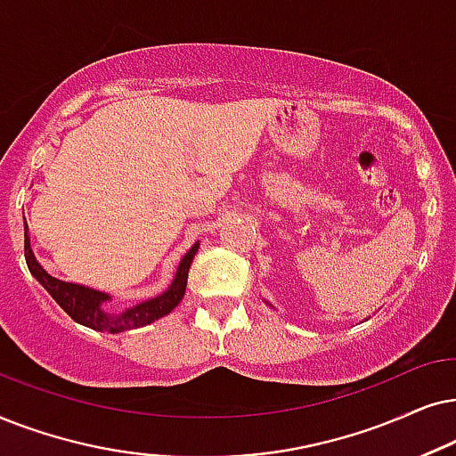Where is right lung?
I'll list each match as a JSON object with an SVG mask.
<instances>
[{
	"label": "right lung",
	"instance_id": "right-lung-1",
	"mask_svg": "<svg viewBox=\"0 0 456 456\" xmlns=\"http://www.w3.org/2000/svg\"><path fill=\"white\" fill-rule=\"evenodd\" d=\"M198 248L200 244H193L190 248V252L181 258L173 283L168 285L167 291H162V294L156 296V298L142 302V305L126 308V311H123L120 314H110L104 311V305L110 300V296L104 294V291H97V289L85 288V285L69 283V281H62V279L52 277L50 273L37 263L33 250H30L28 229H27V221H24V258H27L30 275L37 279V281L50 291L52 298L64 308V313L69 314L70 319H75L77 323H81L85 327H91V330L108 331V333L137 330V327L154 323V321L171 313L173 308L179 305L181 298L185 296L187 273H190L191 260L196 256Z\"/></svg>",
	"mask_w": 456,
	"mask_h": 456
}]
</instances>
